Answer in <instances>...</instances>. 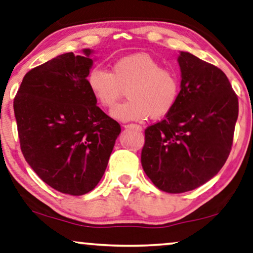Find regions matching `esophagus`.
<instances>
[{
  "mask_svg": "<svg viewBox=\"0 0 253 253\" xmlns=\"http://www.w3.org/2000/svg\"><path fill=\"white\" fill-rule=\"evenodd\" d=\"M125 128H134V129H136L138 131L142 130V126L141 125H137V124H127V125H124Z\"/></svg>",
  "mask_w": 253,
  "mask_h": 253,
  "instance_id": "1",
  "label": "esophagus"
}]
</instances>
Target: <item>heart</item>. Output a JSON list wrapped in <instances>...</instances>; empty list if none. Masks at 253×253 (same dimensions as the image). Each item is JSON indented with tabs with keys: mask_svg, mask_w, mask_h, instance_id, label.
I'll list each match as a JSON object with an SVG mask.
<instances>
[{
	"mask_svg": "<svg viewBox=\"0 0 253 253\" xmlns=\"http://www.w3.org/2000/svg\"><path fill=\"white\" fill-rule=\"evenodd\" d=\"M86 82L97 104L104 109L114 107L126 90L127 102L111 111L114 118L123 122L149 116L163 118L174 109L179 96L177 74L148 53L124 56L112 65L111 73L94 67Z\"/></svg>",
	"mask_w": 253,
	"mask_h": 253,
	"instance_id": "heart-1",
	"label": "heart"
}]
</instances>
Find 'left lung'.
<instances>
[{"label":"left lung","mask_w":253,"mask_h":253,"mask_svg":"<svg viewBox=\"0 0 253 253\" xmlns=\"http://www.w3.org/2000/svg\"><path fill=\"white\" fill-rule=\"evenodd\" d=\"M180 92L161 122L145 129L141 163L159 190L184 193L218 174L231 152L239 100L219 68L180 52Z\"/></svg>","instance_id":"obj_1"}]
</instances>
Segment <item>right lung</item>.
Wrapping results in <instances>:
<instances>
[{"label":"right lung","mask_w":253,"mask_h":253,"mask_svg":"<svg viewBox=\"0 0 253 253\" xmlns=\"http://www.w3.org/2000/svg\"><path fill=\"white\" fill-rule=\"evenodd\" d=\"M83 52L33 68L13 101L26 161L48 186L70 195L97 185L122 130L96 105L86 82L92 51Z\"/></svg>","instance_id":"right-lung-1"}]
</instances>
